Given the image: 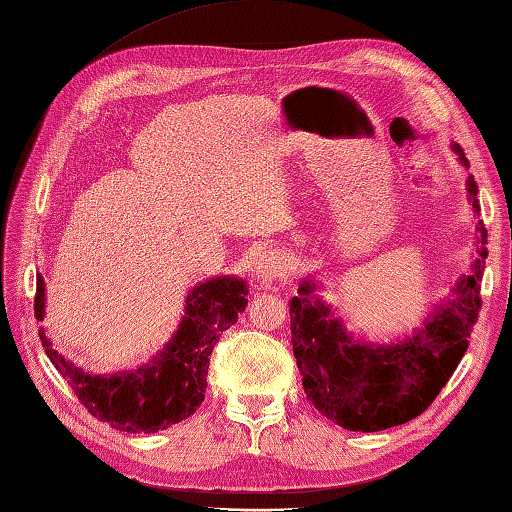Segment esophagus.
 Returning a JSON list of instances; mask_svg holds the SVG:
<instances>
[{
    "label": "esophagus",
    "instance_id": "esophagus-1",
    "mask_svg": "<svg viewBox=\"0 0 512 512\" xmlns=\"http://www.w3.org/2000/svg\"><path fill=\"white\" fill-rule=\"evenodd\" d=\"M288 255L281 248H270L268 253L259 257L257 262V277L262 281H277L286 275L288 270Z\"/></svg>",
    "mask_w": 512,
    "mask_h": 512
}]
</instances>
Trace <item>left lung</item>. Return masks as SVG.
<instances>
[{"mask_svg": "<svg viewBox=\"0 0 512 512\" xmlns=\"http://www.w3.org/2000/svg\"><path fill=\"white\" fill-rule=\"evenodd\" d=\"M462 154L460 147H455ZM462 162H466L462 154ZM469 195L480 213L477 182L471 178ZM480 248L473 273L464 277L449 306L440 308L409 341L389 347L354 343L330 308L310 297L312 284L303 281L301 297L290 301L292 352L303 376V389L321 416L350 431H380L418 418L440 389L449 383L455 367L469 350L477 314L482 310L480 281L488 255L486 226L480 222Z\"/></svg>", "mask_w": 512, "mask_h": 512, "instance_id": "1", "label": "left lung"}]
</instances>
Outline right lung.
<instances>
[{"label": "right lung", "instance_id": "right-lung-1", "mask_svg": "<svg viewBox=\"0 0 512 512\" xmlns=\"http://www.w3.org/2000/svg\"><path fill=\"white\" fill-rule=\"evenodd\" d=\"M246 295V281L235 277H215L195 286L187 297V314L165 352L151 365L121 376L85 374L52 350L43 328L39 339L52 365L96 420L129 433H156L189 418L202 405L209 356L246 308ZM35 317L43 319L41 277H37Z\"/></svg>", "mask_w": 512, "mask_h": 512}]
</instances>
